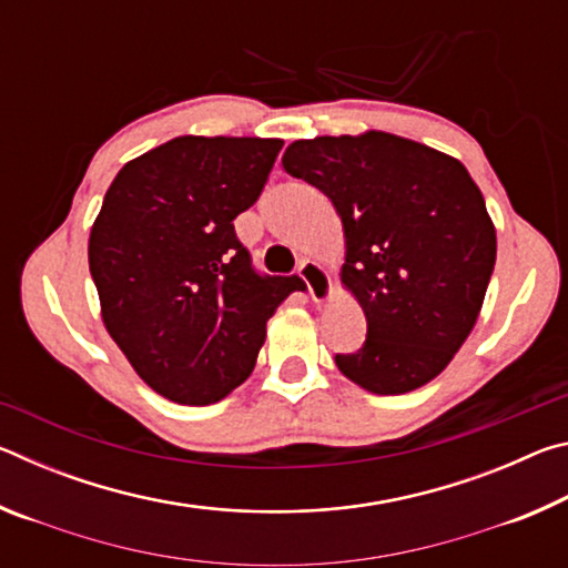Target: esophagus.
<instances>
[{
  "instance_id": "1",
  "label": "esophagus",
  "mask_w": 568,
  "mask_h": 568,
  "mask_svg": "<svg viewBox=\"0 0 568 568\" xmlns=\"http://www.w3.org/2000/svg\"><path fill=\"white\" fill-rule=\"evenodd\" d=\"M297 275L303 277L307 285V293H311L313 303H325L333 293L331 275L325 273V267L315 261H301L297 263Z\"/></svg>"
}]
</instances>
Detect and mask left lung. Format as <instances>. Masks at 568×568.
<instances>
[{"label": "left lung", "mask_w": 568, "mask_h": 568, "mask_svg": "<svg viewBox=\"0 0 568 568\" xmlns=\"http://www.w3.org/2000/svg\"><path fill=\"white\" fill-rule=\"evenodd\" d=\"M283 168L323 190L343 223L341 281L368 333L335 365L378 396L426 386L474 331L496 263V230L468 170L376 130L297 140Z\"/></svg>", "instance_id": "obj_1"}]
</instances>
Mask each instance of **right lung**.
I'll list each match as a JSON object with an SVG mask.
<instances>
[{
    "instance_id": "right-lung-1",
    "label": "right lung",
    "mask_w": 568,
    "mask_h": 568,
    "mask_svg": "<svg viewBox=\"0 0 568 568\" xmlns=\"http://www.w3.org/2000/svg\"><path fill=\"white\" fill-rule=\"evenodd\" d=\"M283 140L175 138L124 165L90 233L102 321L152 390L225 398L255 368L265 325L297 275H263L235 235Z\"/></svg>"
}]
</instances>
